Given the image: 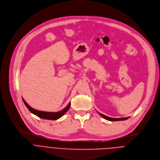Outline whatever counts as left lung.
Segmentation results:
<instances>
[{
  "mask_svg": "<svg viewBox=\"0 0 160 160\" xmlns=\"http://www.w3.org/2000/svg\"><path fill=\"white\" fill-rule=\"evenodd\" d=\"M102 117H103L106 120H110V121H118V120H127V118H129V117H125V118H111V117H107L105 115H103V114H101V113H99Z\"/></svg>",
  "mask_w": 160,
  "mask_h": 160,
  "instance_id": "obj_1",
  "label": "left lung"
}]
</instances>
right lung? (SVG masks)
I'll use <instances>...</instances> for the list:
<instances>
[{
  "label": "right lung",
  "mask_w": 160,
  "mask_h": 160,
  "mask_svg": "<svg viewBox=\"0 0 160 160\" xmlns=\"http://www.w3.org/2000/svg\"><path fill=\"white\" fill-rule=\"evenodd\" d=\"M22 100H23V102H24V105H26V107L32 113L36 115L37 116H38L40 118H42L43 119H47V120H55L58 119L59 118H60L62 116H63L68 112V110L69 109V108L71 107V103H69V105L64 109L58 112H42V111L35 110L33 108L29 107L23 99H22Z\"/></svg>",
  "instance_id": "1"
}]
</instances>
